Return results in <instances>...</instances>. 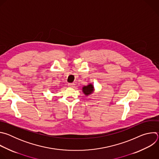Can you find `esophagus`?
<instances>
[{"label": "esophagus", "mask_w": 159, "mask_h": 159, "mask_svg": "<svg viewBox=\"0 0 159 159\" xmlns=\"http://www.w3.org/2000/svg\"><path fill=\"white\" fill-rule=\"evenodd\" d=\"M68 85L70 87H74L75 85V84L74 83H69L68 84Z\"/></svg>", "instance_id": "obj_1"}]
</instances>
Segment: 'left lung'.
I'll return each instance as SVG.
<instances>
[{"label": "left lung", "mask_w": 159, "mask_h": 159, "mask_svg": "<svg viewBox=\"0 0 159 159\" xmlns=\"http://www.w3.org/2000/svg\"><path fill=\"white\" fill-rule=\"evenodd\" d=\"M83 92L86 95V96H88L89 94H90L91 93H93V90H94V89H93V85L92 84H89L87 86H84L83 87Z\"/></svg>", "instance_id": "8db88e82"}]
</instances>
